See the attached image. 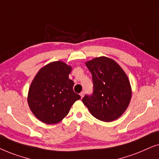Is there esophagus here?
I'll list each match as a JSON object with an SVG mask.
<instances>
[{
  "label": "esophagus",
  "mask_w": 159,
  "mask_h": 159,
  "mask_svg": "<svg viewBox=\"0 0 159 159\" xmlns=\"http://www.w3.org/2000/svg\"><path fill=\"white\" fill-rule=\"evenodd\" d=\"M80 95H81V98H83V97L84 96V92H81V94H80Z\"/></svg>",
  "instance_id": "esophagus-1"
}]
</instances>
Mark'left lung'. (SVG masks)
Segmentation results:
<instances>
[{
  "instance_id": "1",
  "label": "left lung",
  "mask_w": 159,
  "mask_h": 159,
  "mask_svg": "<svg viewBox=\"0 0 159 159\" xmlns=\"http://www.w3.org/2000/svg\"><path fill=\"white\" fill-rule=\"evenodd\" d=\"M92 75L93 94L82 102L91 114L105 122L116 120L125 112L132 97L127 75L116 61L99 57L86 62Z\"/></svg>"
}]
</instances>
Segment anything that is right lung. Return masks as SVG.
<instances>
[{
  "label": "right lung",
  "instance_id": "1",
  "mask_svg": "<svg viewBox=\"0 0 159 159\" xmlns=\"http://www.w3.org/2000/svg\"><path fill=\"white\" fill-rule=\"evenodd\" d=\"M72 67L61 61L52 62L38 72L30 86L27 102L38 119L47 124L61 121L81 96L73 92L69 79Z\"/></svg>",
  "mask_w": 159,
  "mask_h": 159
}]
</instances>
